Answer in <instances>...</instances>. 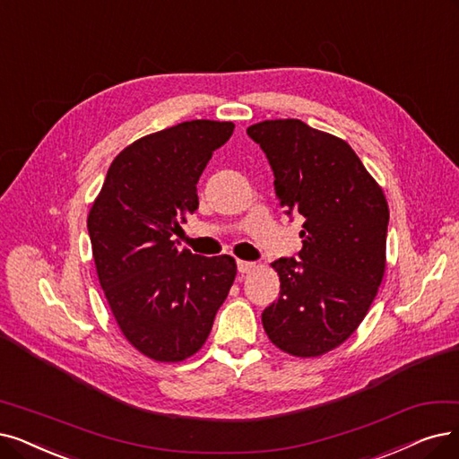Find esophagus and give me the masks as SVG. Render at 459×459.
I'll return each mask as SVG.
<instances>
[{
    "instance_id": "34e87169",
    "label": "esophagus",
    "mask_w": 459,
    "mask_h": 459,
    "mask_svg": "<svg viewBox=\"0 0 459 459\" xmlns=\"http://www.w3.org/2000/svg\"><path fill=\"white\" fill-rule=\"evenodd\" d=\"M254 267H255V264H254V262L237 260V269H239V273H250Z\"/></svg>"
}]
</instances>
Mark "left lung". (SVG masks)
I'll return each instance as SVG.
<instances>
[{"instance_id":"left-lung-1","label":"left lung","mask_w":459,"mask_h":459,"mask_svg":"<svg viewBox=\"0 0 459 459\" xmlns=\"http://www.w3.org/2000/svg\"><path fill=\"white\" fill-rule=\"evenodd\" d=\"M248 137L274 175L288 216L301 214L298 258H281V296L264 313L267 337L298 358L322 356L351 337L386 269L388 204L346 141L298 118L264 120Z\"/></svg>"}]
</instances>
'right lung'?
Returning a JSON list of instances; mask_svg holds the SVG:
<instances>
[{
    "instance_id": "obj_1",
    "label": "right lung",
    "mask_w": 459,
    "mask_h": 459,
    "mask_svg": "<svg viewBox=\"0 0 459 459\" xmlns=\"http://www.w3.org/2000/svg\"><path fill=\"white\" fill-rule=\"evenodd\" d=\"M233 122L190 120L132 143L113 160L88 214L100 284L124 337L156 361H182L205 344L237 265L228 254L178 248L195 212L197 180Z\"/></svg>"
}]
</instances>
